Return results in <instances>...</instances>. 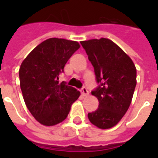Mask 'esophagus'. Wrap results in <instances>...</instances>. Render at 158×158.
<instances>
[{
	"label": "esophagus",
	"instance_id": "esophagus-1",
	"mask_svg": "<svg viewBox=\"0 0 158 158\" xmlns=\"http://www.w3.org/2000/svg\"><path fill=\"white\" fill-rule=\"evenodd\" d=\"M81 93H82V95L84 96H86L89 95V91H88V89H87L85 86H84L82 89H81Z\"/></svg>",
	"mask_w": 158,
	"mask_h": 158
}]
</instances>
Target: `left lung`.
I'll return each mask as SVG.
<instances>
[{
	"label": "left lung",
	"instance_id": "1",
	"mask_svg": "<svg viewBox=\"0 0 158 158\" xmlns=\"http://www.w3.org/2000/svg\"><path fill=\"white\" fill-rule=\"evenodd\" d=\"M80 44L94 67L98 83L91 94L98 99L99 106L88 113V118L100 129H110L129 109L136 86L135 66L111 40L93 39Z\"/></svg>",
	"mask_w": 158,
	"mask_h": 158
}]
</instances>
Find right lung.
Here are the masks:
<instances>
[{"mask_svg":"<svg viewBox=\"0 0 158 158\" xmlns=\"http://www.w3.org/2000/svg\"><path fill=\"white\" fill-rule=\"evenodd\" d=\"M77 41L51 38L37 45L23 61L19 69L23 100L33 117L45 126L62 122L80 92L59 83L58 76L74 52Z\"/></svg>","mask_w":158,"mask_h":158,"instance_id":"1","label":"right lung"}]
</instances>
